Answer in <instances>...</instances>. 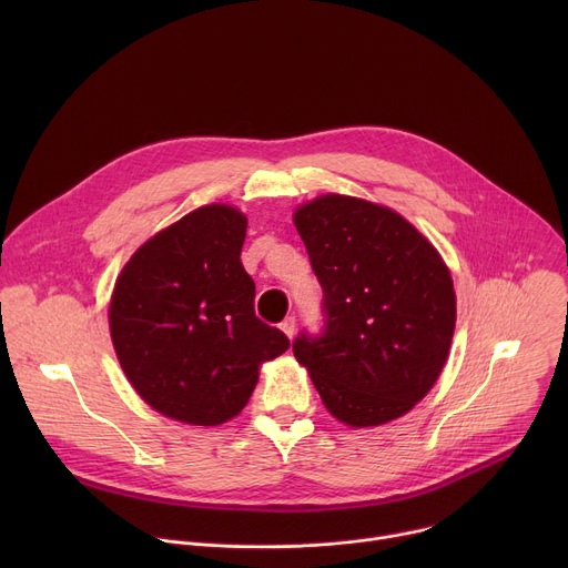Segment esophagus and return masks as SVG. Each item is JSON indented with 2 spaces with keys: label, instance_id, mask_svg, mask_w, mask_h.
Returning a JSON list of instances; mask_svg holds the SVG:
<instances>
[{
  "label": "esophagus",
  "instance_id": "34e87169",
  "mask_svg": "<svg viewBox=\"0 0 568 568\" xmlns=\"http://www.w3.org/2000/svg\"><path fill=\"white\" fill-rule=\"evenodd\" d=\"M281 331L292 339L294 333H296V318L294 316H285L283 323H281Z\"/></svg>",
  "mask_w": 568,
  "mask_h": 568
}]
</instances>
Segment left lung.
<instances>
[{
    "label": "left lung",
    "mask_w": 568,
    "mask_h": 568,
    "mask_svg": "<svg viewBox=\"0 0 568 568\" xmlns=\"http://www.w3.org/2000/svg\"><path fill=\"white\" fill-rule=\"evenodd\" d=\"M323 290V331L294 339L326 409L351 427L412 412L454 337L456 294L432 242L395 211L321 195L294 213Z\"/></svg>",
    "instance_id": "8db88e82"
}]
</instances>
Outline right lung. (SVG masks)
I'll return each instance as SVG.
<instances>
[{"label": "right lung", "instance_id": "obj_1", "mask_svg": "<svg viewBox=\"0 0 568 568\" xmlns=\"http://www.w3.org/2000/svg\"><path fill=\"white\" fill-rule=\"evenodd\" d=\"M247 217L209 204L152 235L116 278L110 333L134 390L159 414L213 427L237 416L258 368L290 339L254 312L240 263Z\"/></svg>", "mask_w": 568, "mask_h": 568}]
</instances>
